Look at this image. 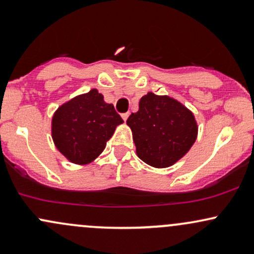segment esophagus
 <instances>
[{
	"label": "esophagus",
	"instance_id": "esophagus-1",
	"mask_svg": "<svg viewBox=\"0 0 254 254\" xmlns=\"http://www.w3.org/2000/svg\"><path fill=\"white\" fill-rule=\"evenodd\" d=\"M127 117H129V112H127V113H122V118H123L124 121H127Z\"/></svg>",
	"mask_w": 254,
	"mask_h": 254
}]
</instances>
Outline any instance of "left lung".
Segmentation results:
<instances>
[{"label":"left lung","instance_id":"obj_1","mask_svg":"<svg viewBox=\"0 0 254 254\" xmlns=\"http://www.w3.org/2000/svg\"><path fill=\"white\" fill-rule=\"evenodd\" d=\"M127 124L132 131L137 156L156 168L174 165L197 138L193 113L176 99L149 92L141 98L138 111Z\"/></svg>","mask_w":254,"mask_h":254}]
</instances>
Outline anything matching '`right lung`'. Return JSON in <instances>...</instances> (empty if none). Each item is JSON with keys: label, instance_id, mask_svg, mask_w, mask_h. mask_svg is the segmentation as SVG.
Listing matches in <instances>:
<instances>
[{"label": "right lung", "instance_id": "1", "mask_svg": "<svg viewBox=\"0 0 254 254\" xmlns=\"http://www.w3.org/2000/svg\"><path fill=\"white\" fill-rule=\"evenodd\" d=\"M123 122L113 105L105 103L98 89H92L58 107L52 117V139L69 161L87 165L103 153Z\"/></svg>", "mask_w": 254, "mask_h": 254}]
</instances>
